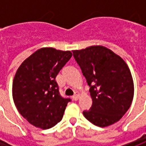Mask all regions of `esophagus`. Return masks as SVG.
Wrapping results in <instances>:
<instances>
[{
    "label": "esophagus",
    "mask_w": 146,
    "mask_h": 146,
    "mask_svg": "<svg viewBox=\"0 0 146 146\" xmlns=\"http://www.w3.org/2000/svg\"><path fill=\"white\" fill-rule=\"evenodd\" d=\"M80 98V93L79 92H75V94H74V95L73 96V100H75V101H76V100H78Z\"/></svg>",
    "instance_id": "1"
}]
</instances>
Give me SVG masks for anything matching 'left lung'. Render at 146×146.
I'll use <instances>...</instances> for the list:
<instances>
[{
  "label": "left lung",
  "mask_w": 146,
  "mask_h": 146,
  "mask_svg": "<svg viewBox=\"0 0 146 146\" xmlns=\"http://www.w3.org/2000/svg\"><path fill=\"white\" fill-rule=\"evenodd\" d=\"M73 53L90 87L92 98V107L83 112L84 116L102 127L119 121L134 97V83L127 65L103 46H91Z\"/></svg>",
  "instance_id": "left-lung-1"
}]
</instances>
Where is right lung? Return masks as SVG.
Returning a JSON list of instances; mask_svg holds the SVG:
<instances>
[{
	"label": "right lung",
	"mask_w": 146,
	"mask_h": 146,
	"mask_svg": "<svg viewBox=\"0 0 146 146\" xmlns=\"http://www.w3.org/2000/svg\"><path fill=\"white\" fill-rule=\"evenodd\" d=\"M72 57L71 51L43 48L19 67L12 84L15 105L32 125L51 128L60 122L70 98L59 94L56 76Z\"/></svg>",
	"instance_id": "1"
}]
</instances>
